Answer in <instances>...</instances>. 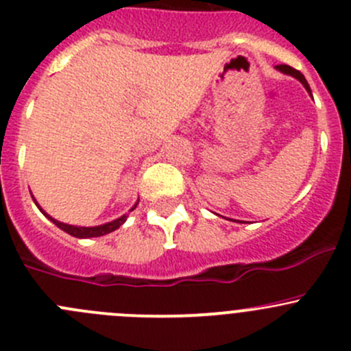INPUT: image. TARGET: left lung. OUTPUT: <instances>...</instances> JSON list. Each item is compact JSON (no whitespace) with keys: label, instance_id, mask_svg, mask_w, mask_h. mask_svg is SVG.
<instances>
[{"label":"left lung","instance_id":"1","mask_svg":"<svg viewBox=\"0 0 351 351\" xmlns=\"http://www.w3.org/2000/svg\"><path fill=\"white\" fill-rule=\"evenodd\" d=\"M276 70H280L281 73H285V75H291V77H295L297 80H300V84L304 85L305 89H307V93L311 94V87H308L307 80H305V77L300 73V71L295 70V68H291V66H288V64H280V66H276Z\"/></svg>","mask_w":351,"mask_h":351}]
</instances>
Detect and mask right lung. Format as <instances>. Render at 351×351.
<instances>
[{"instance_id": "add662e5", "label": "right lung", "mask_w": 351, "mask_h": 351, "mask_svg": "<svg viewBox=\"0 0 351 351\" xmlns=\"http://www.w3.org/2000/svg\"><path fill=\"white\" fill-rule=\"evenodd\" d=\"M30 195H32V193H30ZM32 199H34V197H32ZM34 202H36V199H34ZM137 204H138V202H135V206L132 207L130 210H134L135 207H137ZM36 206L39 207L40 213H43L44 216L47 217V219L53 221V223L56 224V226L60 228V230H63L64 233L71 234V237H75V238H94V237H103V234H108V233H111V231L118 230V228H120L121 224H123L125 221H127V217H128V214H123V216H120V217H118V219L110 221V223L99 224V226H73V224L61 223V221H58V219H54V217H51L49 214H47L46 210H44L43 207H40L39 204H37V202H36Z\"/></svg>"}]
</instances>
